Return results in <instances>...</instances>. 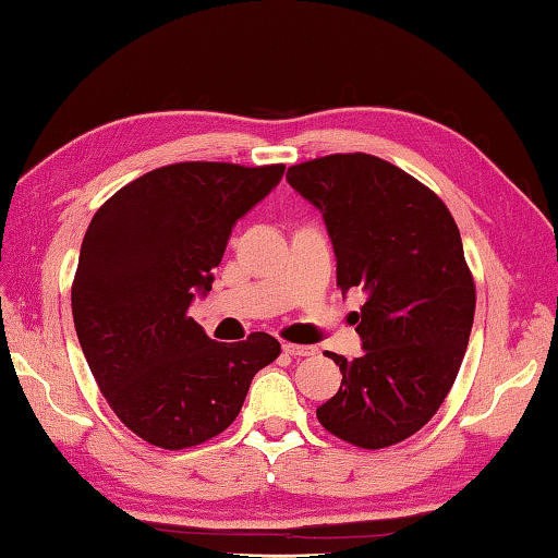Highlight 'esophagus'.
Returning a JSON list of instances; mask_svg holds the SVG:
<instances>
[{
	"label": "esophagus",
	"mask_w": 558,
	"mask_h": 558,
	"mask_svg": "<svg viewBox=\"0 0 558 558\" xmlns=\"http://www.w3.org/2000/svg\"><path fill=\"white\" fill-rule=\"evenodd\" d=\"M282 351L288 353V356H314L317 349L314 347H305V343H282Z\"/></svg>",
	"instance_id": "1"
}]
</instances>
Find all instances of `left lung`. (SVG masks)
<instances>
[{"label": "left lung", "mask_w": 558, "mask_h": 558, "mask_svg": "<svg viewBox=\"0 0 558 558\" xmlns=\"http://www.w3.org/2000/svg\"><path fill=\"white\" fill-rule=\"evenodd\" d=\"M288 180L327 221L341 292H368L353 312L366 353H329L343 378L317 420L359 449L392 447L437 414L469 347L475 282L459 227L437 192L371 154L305 160Z\"/></svg>", "instance_id": "1"}]
</instances>
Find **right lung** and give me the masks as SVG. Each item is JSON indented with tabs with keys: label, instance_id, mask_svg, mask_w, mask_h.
<instances>
[{
	"label": "right lung",
	"instance_id": "right-lung-1",
	"mask_svg": "<svg viewBox=\"0 0 558 558\" xmlns=\"http://www.w3.org/2000/svg\"><path fill=\"white\" fill-rule=\"evenodd\" d=\"M286 166L185 160L150 170L97 209L80 248L73 319L87 366L126 429L180 451L239 417L253 376L280 356L266 331L211 341L190 317L211 290L231 227Z\"/></svg>",
	"mask_w": 558,
	"mask_h": 558
}]
</instances>
